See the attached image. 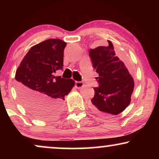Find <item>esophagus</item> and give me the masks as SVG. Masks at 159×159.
<instances>
[{
	"label": "esophagus",
	"mask_w": 159,
	"mask_h": 159,
	"mask_svg": "<svg viewBox=\"0 0 159 159\" xmlns=\"http://www.w3.org/2000/svg\"><path fill=\"white\" fill-rule=\"evenodd\" d=\"M84 86V83L82 82H80V81H77L75 82V87L78 89L82 88V87Z\"/></svg>",
	"instance_id": "obj_1"
}]
</instances>
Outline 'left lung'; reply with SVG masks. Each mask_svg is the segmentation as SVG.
Here are the masks:
<instances>
[{"label": "left lung", "instance_id": "obj_1", "mask_svg": "<svg viewBox=\"0 0 159 159\" xmlns=\"http://www.w3.org/2000/svg\"><path fill=\"white\" fill-rule=\"evenodd\" d=\"M108 46L90 49L89 56L98 77V87L93 88L91 99L93 110L101 114L116 115L122 112L131 101L134 80L124 63L116 56L112 43Z\"/></svg>", "mask_w": 159, "mask_h": 159}]
</instances>
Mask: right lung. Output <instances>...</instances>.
Masks as SVG:
<instances>
[{
	"mask_svg": "<svg viewBox=\"0 0 159 159\" xmlns=\"http://www.w3.org/2000/svg\"><path fill=\"white\" fill-rule=\"evenodd\" d=\"M66 43L48 39L32 46L16 69L17 93L23 105L34 116L51 119L63 107L65 95L72 89V80L55 77L63 69Z\"/></svg>",
	"mask_w": 159,
	"mask_h": 159,
	"instance_id": "obj_1",
	"label": "right lung"
}]
</instances>
